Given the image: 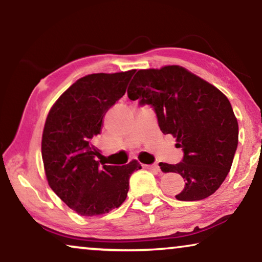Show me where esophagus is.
<instances>
[{
  "label": "esophagus",
  "instance_id": "1",
  "mask_svg": "<svg viewBox=\"0 0 262 262\" xmlns=\"http://www.w3.org/2000/svg\"><path fill=\"white\" fill-rule=\"evenodd\" d=\"M144 168L149 170H152V171H156V173H159L160 171V167L157 166V164H144Z\"/></svg>",
  "mask_w": 262,
  "mask_h": 262
}]
</instances>
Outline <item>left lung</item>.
Listing matches in <instances>:
<instances>
[{
  "label": "left lung",
  "instance_id": "1",
  "mask_svg": "<svg viewBox=\"0 0 262 262\" xmlns=\"http://www.w3.org/2000/svg\"><path fill=\"white\" fill-rule=\"evenodd\" d=\"M130 100L150 105L161 131L177 138L184 159L160 164L178 173L185 187L181 202L205 199L220 188L230 170L238 143V124L227 96L179 66L138 70L127 88Z\"/></svg>",
  "mask_w": 262,
  "mask_h": 262
}]
</instances>
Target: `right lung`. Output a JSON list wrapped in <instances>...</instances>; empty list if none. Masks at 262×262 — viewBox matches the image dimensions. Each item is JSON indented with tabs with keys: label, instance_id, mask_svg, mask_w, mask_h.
Here are the masks:
<instances>
[{
	"label": "right lung",
	"instance_id": "right-lung-1",
	"mask_svg": "<svg viewBox=\"0 0 262 262\" xmlns=\"http://www.w3.org/2000/svg\"><path fill=\"white\" fill-rule=\"evenodd\" d=\"M135 70L92 74L77 80L57 100L46 118L41 156L52 191L81 216H98L126 199L128 179L141 164H100L94 139L103 117L126 92Z\"/></svg>",
	"mask_w": 262,
	"mask_h": 262
}]
</instances>
